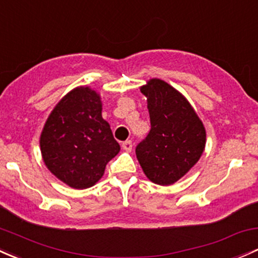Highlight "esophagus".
Returning <instances> with one entry per match:
<instances>
[{
  "label": "esophagus",
  "mask_w": 258,
  "mask_h": 258,
  "mask_svg": "<svg viewBox=\"0 0 258 258\" xmlns=\"http://www.w3.org/2000/svg\"><path fill=\"white\" fill-rule=\"evenodd\" d=\"M132 142L131 141H124L123 143H122V148H123L126 152H131L132 151Z\"/></svg>",
  "instance_id": "34e87169"
}]
</instances>
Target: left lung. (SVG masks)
Instances as JSON below:
<instances>
[{"label":"left lung","mask_w":258,"mask_h":258,"mask_svg":"<svg viewBox=\"0 0 258 258\" xmlns=\"http://www.w3.org/2000/svg\"><path fill=\"white\" fill-rule=\"evenodd\" d=\"M141 93L147 97L151 131L137 145V159L151 181L170 185L202 157L205 127L188 100L165 81L151 79Z\"/></svg>","instance_id":"8db88e82"}]
</instances>
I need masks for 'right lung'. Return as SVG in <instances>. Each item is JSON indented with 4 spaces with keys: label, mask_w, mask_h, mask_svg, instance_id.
Wrapping results in <instances>:
<instances>
[{
    "label": "right lung",
    "mask_w": 258,
    "mask_h": 258,
    "mask_svg": "<svg viewBox=\"0 0 258 258\" xmlns=\"http://www.w3.org/2000/svg\"><path fill=\"white\" fill-rule=\"evenodd\" d=\"M101 111L100 95L89 86H79L56 104L43 127V161L56 178L74 189L93 186L120 152Z\"/></svg>",
    "instance_id": "right-lung-1"
}]
</instances>
